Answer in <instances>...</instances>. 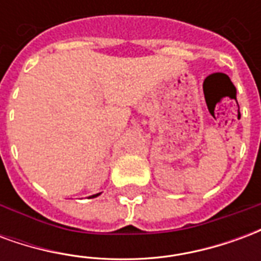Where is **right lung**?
Instances as JSON below:
<instances>
[{
    "mask_svg": "<svg viewBox=\"0 0 261 261\" xmlns=\"http://www.w3.org/2000/svg\"><path fill=\"white\" fill-rule=\"evenodd\" d=\"M99 194H100V193H97V194H93V196H91V197H89V198H95V197H97V196H99Z\"/></svg>",
    "mask_w": 261,
    "mask_h": 261,
    "instance_id": "1",
    "label": "right lung"
}]
</instances>
